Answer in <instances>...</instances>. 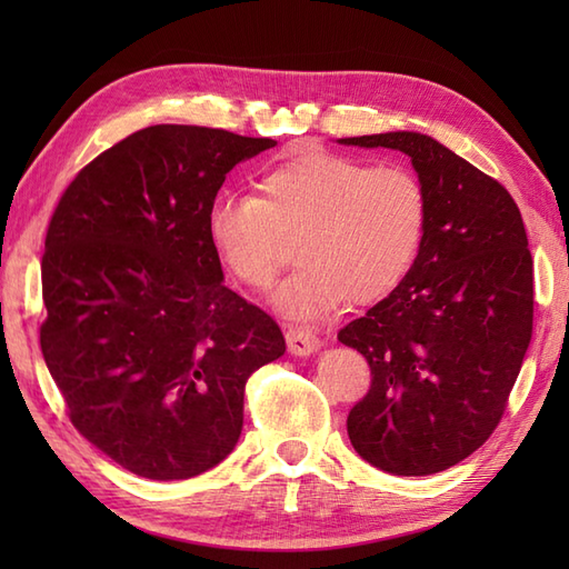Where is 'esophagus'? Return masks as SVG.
Returning a JSON list of instances; mask_svg holds the SVG:
<instances>
[{"instance_id":"1","label":"esophagus","mask_w":569,"mask_h":569,"mask_svg":"<svg viewBox=\"0 0 569 569\" xmlns=\"http://www.w3.org/2000/svg\"><path fill=\"white\" fill-rule=\"evenodd\" d=\"M286 342H288V349H291V355H296V357H310L320 349L318 337L303 328L286 330Z\"/></svg>"}]
</instances>
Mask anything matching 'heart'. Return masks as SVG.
<instances>
[{
  "mask_svg": "<svg viewBox=\"0 0 569 569\" xmlns=\"http://www.w3.org/2000/svg\"><path fill=\"white\" fill-rule=\"evenodd\" d=\"M259 198L222 192L208 239L239 283L266 291L298 241L300 266L273 296L278 312L316 320L389 296L413 266L426 232V190L403 168H371L325 149L300 151L257 178Z\"/></svg>",
  "mask_w": 569,
  "mask_h": 569,
  "instance_id": "b5f03b06",
  "label": "heart"
}]
</instances>
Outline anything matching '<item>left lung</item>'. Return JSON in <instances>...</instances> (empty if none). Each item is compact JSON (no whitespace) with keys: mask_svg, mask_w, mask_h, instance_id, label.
<instances>
[{"mask_svg":"<svg viewBox=\"0 0 569 569\" xmlns=\"http://www.w3.org/2000/svg\"><path fill=\"white\" fill-rule=\"evenodd\" d=\"M406 153L426 190L418 257L393 291L337 335L369 361L349 410L352 447L396 477L450 469L503 416L533 335V259L513 198L418 131L337 139Z\"/></svg>","mask_w":569,"mask_h":569,"instance_id":"left-lung-1","label":"left lung"}]
</instances>
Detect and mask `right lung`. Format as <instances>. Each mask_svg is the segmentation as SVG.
<instances>
[{
  "mask_svg": "<svg viewBox=\"0 0 569 569\" xmlns=\"http://www.w3.org/2000/svg\"><path fill=\"white\" fill-rule=\"evenodd\" d=\"M273 139L156 124L84 166L48 224L41 352L72 426L131 475L220 465L244 386L283 357L278 325L224 286L204 214Z\"/></svg>",
  "mask_w": 569,
  "mask_h": 569,
  "instance_id": "add662e5",
  "label": "right lung"
}]
</instances>
